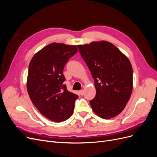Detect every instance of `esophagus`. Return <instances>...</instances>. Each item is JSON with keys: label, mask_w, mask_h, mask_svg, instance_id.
<instances>
[{"label": "esophagus", "mask_w": 157, "mask_h": 157, "mask_svg": "<svg viewBox=\"0 0 157 157\" xmlns=\"http://www.w3.org/2000/svg\"><path fill=\"white\" fill-rule=\"evenodd\" d=\"M79 93H80V95H81V96H82V95L84 94V90H80V91H79Z\"/></svg>", "instance_id": "esophagus-1"}]
</instances>
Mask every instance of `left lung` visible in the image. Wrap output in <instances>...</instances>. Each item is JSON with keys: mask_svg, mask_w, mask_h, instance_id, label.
<instances>
[{"mask_svg": "<svg viewBox=\"0 0 157 157\" xmlns=\"http://www.w3.org/2000/svg\"><path fill=\"white\" fill-rule=\"evenodd\" d=\"M77 46L94 78L96 94L90 101L92 110L103 118L116 117L126 107L132 92L133 71L129 59L107 41Z\"/></svg>", "mask_w": 157, "mask_h": 157, "instance_id": "1", "label": "left lung"}]
</instances>
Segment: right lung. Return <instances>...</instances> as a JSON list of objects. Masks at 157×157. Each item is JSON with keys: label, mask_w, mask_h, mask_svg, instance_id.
<instances>
[{"label": "right lung", "mask_w": 157, "mask_h": 157, "mask_svg": "<svg viewBox=\"0 0 157 157\" xmlns=\"http://www.w3.org/2000/svg\"><path fill=\"white\" fill-rule=\"evenodd\" d=\"M78 52L76 46L52 43L33 57L29 65L27 88L31 100L42 115L54 122L73 115L78 96L63 84V69Z\"/></svg>", "instance_id": "1"}]
</instances>
